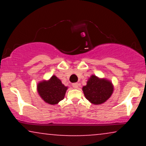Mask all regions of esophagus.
Returning a JSON list of instances; mask_svg holds the SVG:
<instances>
[{
  "instance_id": "obj_1",
  "label": "esophagus",
  "mask_w": 146,
  "mask_h": 146,
  "mask_svg": "<svg viewBox=\"0 0 146 146\" xmlns=\"http://www.w3.org/2000/svg\"><path fill=\"white\" fill-rule=\"evenodd\" d=\"M72 86H73L74 88H78L79 86V84L78 83H73L72 84Z\"/></svg>"
}]
</instances>
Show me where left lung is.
I'll use <instances>...</instances> for the list:
<instances>
[{"mask_svg":"<svg viewBox=\"0 0 146 146\" xmlns=\"http://www.w3.org/2000/svg\"><path fill=\"white\" fill-rule=\"evenodd\" d=\"M82 90L86 98L90 102L93 104H101L111 96L113 86L108 80L92 75Z\"/></svg>","mask_w":146,"mask_h":146,"instance_id":"obj_1","label":"left lung"}]
</instances>
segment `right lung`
Here are the masks:
<instances>
[{
  "label": "right lung",
  "mask_w": 146,
  "mask_h": 146,
  "mask_svg": "<svg viewBox=\"0 0 146 146\" xmlns=\"http://www.w3.org/2000/svg\"><path fill=\"white\" fill-rule=\"evenodd\" d=\"M67 87L53 75L48 81H43L38 84L39 95L45 102L49 104H56L64 98Z\"/></svg>",
  "instance_id": "1"
}]
</instances>
